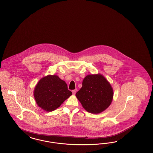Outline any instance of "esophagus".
<instances>
[{"mask_svg":"<svg viewBox=\"0 0 153 153\" xmlns=\"http://www.w3.org/2000/svg\"><path fill=\"white\" fill-rule=\"evenodd\" d=\"M72 93H73V94H74H74H75L76 93V91H77V89H74V90H72Z\"/></svg>","mask_w":153,"mask_h":153,"instance_id":"1","label":"esophagus"}]
</instances>
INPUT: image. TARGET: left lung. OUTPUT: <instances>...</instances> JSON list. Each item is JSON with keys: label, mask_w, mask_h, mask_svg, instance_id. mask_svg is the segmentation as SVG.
Segmentation results:
<instances>
[{"label": "left lung", "mask_w": 153, "mask_h": 153, "mask_svg": "<svg viewBox=\"0 0 153 153\" xmlns=\"http://www.w3.org/2000/svg\"><path fill=\"white\" fill-rule=\"evenodd\" d=\"M83 108L97 114L111 104L113 91L111 85L101 74H89L83 79L82 86L76 94Z\"/></svg>", "instance_id": "1"}]
</instances>
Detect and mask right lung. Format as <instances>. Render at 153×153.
<instances>
[{
  "label": "right lung",
  "instance_id": "add662e5",
  "mask_svg": "<svg viewBox=\"0 0 153 153\" xmlns=\"http://www.w3.org/2000/svg\"><path fill=\"white\" fill-rule=\"evenodd\" d=\"M65 81L56 75H48L37 83L34 97L39 107L46 111H54L72 95Z\"/></svg>",
  "mask_w": 153,
  "mask_h": 153
}]
</instances>
